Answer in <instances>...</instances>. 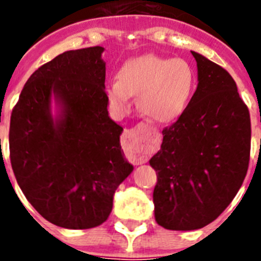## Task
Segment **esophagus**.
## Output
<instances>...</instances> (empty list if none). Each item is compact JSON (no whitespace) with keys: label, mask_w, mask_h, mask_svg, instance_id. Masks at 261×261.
<instances>
[{"label":"esophagus","mask_w":261,"mask_h":261,"mask_svg":"<svg viewBox=\"0 0 261 261\" xmlns=\"http://www.w3.org/2000/svg\"><path fill=\"white\" fill-rule=\"evenodd\" d=\"M151 133L144 125H138L135 127L126 130L123 134V143L130 147L131 152L136 155V158H145L151 145Z\"/></svg>","instance_id":"1"}]
</instances>
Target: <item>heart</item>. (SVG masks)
<instances>
[{"instance_id": "obj_1", "label": "heart", "mask_w": 261, "mask_h": 261, "mask_svg": "<svg viewBox=\"0 0 261 261\" xmlns=\"http://www.w3.org/2000/svg\"><path fill=\"white\" fill-rule=\"evenodd\" d=\"M196 83L193 68L181 58L146 54L122 65L117 81L107 86V97L118 111L138 96L140 112L155 122H170L183 114Z\"/></svg>"}]
</instances>
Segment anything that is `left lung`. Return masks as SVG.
Returning a JSON list of instances; mask_svg holds the SVG:
<instances>
[{
    "label": "left lung",
    "mask_w": 261,
    "mask_h": 261,
    "mask_svg": "<svg viewBox=\"0 0 261 261\" xmlns=\"http://www.w3.org/2000/svg\"><path fill=\"white\" fill-rule=\"evenodd\" d=\"M198 86L188 106L163 128L150 159L158 174L155 221L167 230L202 228L235 198L246 177L251 145L249 109L228 72L192 51Z\"/></svg>",
    "instance_id": "8db88e82"
}]
</instances>
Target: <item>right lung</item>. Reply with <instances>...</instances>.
<instances>
[{
    "label": "right lung",
    "instance_id": "obj_1",
    "mask_svg": "<svg viewBox=\"0 0 261 261\" xmlns=\"http://www.w3.org/2000/svg\"><path fill=\"white\" fill-rule=\"evenodd\" d=\"M102 46L69 50L30 75L10 121V160L25 194L45 220L72 230L97 227L117 187L133 172L109 117ZM62 105L53 120L51 94Z\"/></svg>",
    "mask_w": 261,
    "mask_h": 261
}]
</instances>
